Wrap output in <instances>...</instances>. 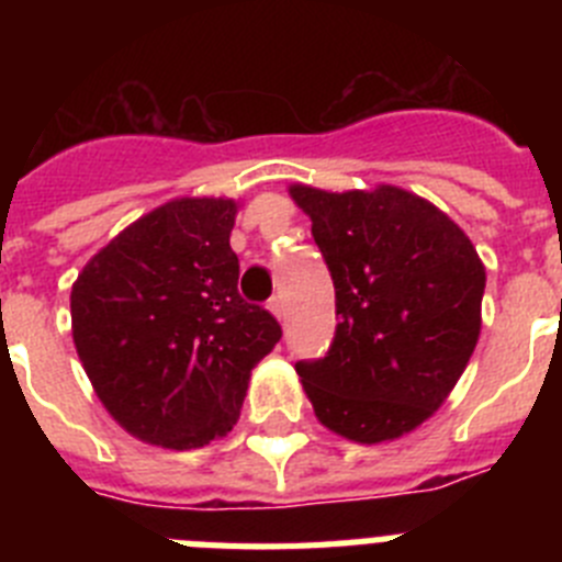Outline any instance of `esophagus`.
Listing matches in <instances>:
<instances>
[{
    "mask_svg": "<svg viewBox=\"0 0 562 562\" xmlns=\"http://www.w3.org/2000/svg\"><path fill=\"white\" fill-rule=\"evenodd\" d=\"M267 306H270V312L278 317V321L284 317V301H281V295H272L270 304H267Z\"/></svg>",
    "mask_w": 562,
    "mask_h": 562,
    "instance_id": "obj_1",
    "label": "esophagus"
}]
</instances>
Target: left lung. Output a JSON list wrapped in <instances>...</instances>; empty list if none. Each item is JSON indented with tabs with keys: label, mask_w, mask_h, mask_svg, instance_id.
I'll return each instance as SVG.
<instances>
[{
	"label": "left lung",
	"mask_w": 562,
	"mask_h": 562,
	"mask_svg": "<svg viewBox=\"0 0 562 562\" xmlns=\"http://www.w3.org/2000/svg\"><path fill=\"white\" fill-rule=\"evenodd\" d=\"M335 284L326 355L297 360L317 419L376 445L428 419L467 369L486 272L439 207L402 188L326 193L295 186Z\"/></svg>",
	"instance_id": "8db88e82"
}]
</instances>
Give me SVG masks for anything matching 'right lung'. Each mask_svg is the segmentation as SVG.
<instances>
[{"instance_id": "1", "label": "right lung", "mask_w": 562, "mask_h": 562, "mask_svg": "<svg viewBox=\"0 0 562 562\" xmlns=\"http://www.w3.org/2000/svg\"><path fill=\"white\" fill-rule=\"evenodd\" d=\"M236 202L173 200L109 241L69 297L72 340L109 414L137 439L202 448L236 425L281 324L238 295Z\"/></svg>"}]
</instances>
